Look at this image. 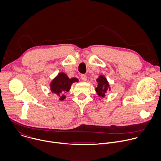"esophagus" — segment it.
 I'll use <instances>...</instances> for the list:
<instances>
[{"instance_id": "obj_1", "label": "esophagus", "mask_w": 161, "mask_h": 161, "mask_svg": "<svg viewBox=\"0 0 161 161\" xmlns=\"http://www.w3.org/2000/svg\"><path fill=\"white\" fill-rule=\"evenodd\" d=\"M80 77H81V79L83 80V81H86V76L84 74H81L80 75Z\"/></svg>"}]
</instances>
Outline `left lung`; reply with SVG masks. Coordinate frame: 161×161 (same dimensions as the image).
<instances>
[{
	"instance_id": "8db88e82",
	"label": "left lung",
	"mask_w": 161,
	"mask_h": 161,
	"mask_svg": "<svg viewBox=\"0 0 161 161\" xmlns=\"http://www.w3.org/2000/svg\"><path fill=\"white\" fill-rule=\"evenodd\" d=\"M97 81L98 83L97 87L96 88L97 93L99 96L104 97L105 96V92H106L109 84L106 79L103 76H100L97 79Z\"/></svg>"
}]
</instances>
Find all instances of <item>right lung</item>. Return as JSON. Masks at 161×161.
Instances as JSON below:
<instances>
[{
	"label": "right lung",
	"mask_w": 161,
	"mask_h": 161,
	"mask_svg": "<svg viewBox=\"0 0 161 161\" xmlns=\"http://www.w3.org/2000/svg\"><path fill=\"white\" fill-rule=\"evenodd\" d=\"M75 81H78V79L75 78L69 79L65 74L61 73L52 81L51 83L52 92L60 96V100L63 101L65 98L63 94L70 90L72 83Z\"/></svg>",
	"instance_id": "add662e5"
}]
</instances>
